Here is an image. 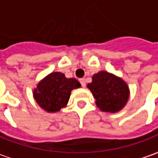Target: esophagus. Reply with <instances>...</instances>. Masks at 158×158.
Returning <instances> with one entry per match:
<instances>
[{
	"instance_id": "obj_1",
	"label": "esophagus",
	"mask_w": 158,
	"mask_h": 158,
	"mask_svg": "<svg viewBox=\"0 0 158 158\" xmlns=\"http://www.w3.org/2000/svg\"><path fill=\"white\" fill-rule=\"evenodd\" d=\"M79 82L81 83V85H82V86H83V87H85V79H79Z\"/></svg>"
}]
</instances>
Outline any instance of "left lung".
<instances>
[{"label": "left lung", "instance_id": "left-lung-1", "mask_svg": "<svg viewBox=\"0 0 158 158\" xmlns=\"http://www.w3.org/2000/svg\"><path fill=\"white\" fill-rule=\"evenodd\" d=\"M87 88L94 97L97 107L101 111L112 114L121 111L130 95L127 82L106 71L94 74Z\"/></svg>", "mask_w": 158, "mask_h": 158}]
</instances>
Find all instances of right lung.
Masks as SVG:
<instances>
[{"instance_id":"obj_1","label":"right lung","mask_w":158,"mask_h":158,"mask_svg":"<svg viewBox=\"0 0 158 158\" xmlns=\"http://www.w3.org/2000/svg\"><path fill=\"white\" fill-rule=\"evenodd\" d=\"M81 87L74 78H66L59 72H53L41 79L33 90V98L44 111L57 113L68 103L71 92Z\"/></svg>"}]
</instances>
